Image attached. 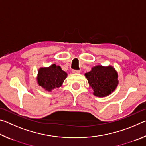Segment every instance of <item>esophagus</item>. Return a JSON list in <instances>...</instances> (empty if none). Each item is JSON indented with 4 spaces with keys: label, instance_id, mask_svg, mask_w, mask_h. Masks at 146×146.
<instances>
[{
    "label": "esophagus",
    "instance_id": "obj_1",
    "mask_svg": "<svg viewBox=\"0 0 146 146\" xmlns=\"http://www.w3.org/2000/svg\"><path fill=\"white\" fill-rule=\"evenodd\" d=\"M72 73H80V70H72Z\"/></svg>",
    "mask_w": 146,
    "mask_h": 146
}]
</instances>
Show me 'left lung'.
Wrapping results in <instances>:
<instances>
[{
	"instance_id": "1",
	"label": "left lung",
	"mask_w": 146,
	"mask_h": 146,
	"mask_svg": "<svg viewBox=\"0 0 146 146\" xmlns=\"http://www.w3.org/2000/svg\"><path fill=\"white\" fill-rule=\"evenodd\" d=\"M94 95L106 97L111 93L118 85V74L112 66H97L85 74Z\"/></svg>"
}]
</instances>
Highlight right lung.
Wrapping results in <instances>:
<instances>
[{"instance_id":"add662e5","label":"right lung","mask_w":146,"mask_h":146,"mask_svg":"<svg viewBox=\"0 0 146 146\" xmlns=\"http://www.w3.org/2000/svg\"><path fill=\"white\" fill-rule=\"evenodd\" d=\"M67 77V73L59 66L53 64L49 68H42L38 70V83L46 90L51 91L61 86Z\"/></svg>"}]
</instances>
